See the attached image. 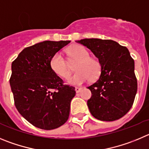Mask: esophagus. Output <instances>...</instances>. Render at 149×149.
Segmentation results:
<instances>
[{"label": "esophagus", "mask_w": 149, "mask_h": 149, "mask_svg": "<svg viewBox=\"0 0 149 149\" xmlns=\"http://www.w3.org/2000/svg\"><path fill=\"white\" fill-rule=\"evenodd\" d=\"M81 89H82V88H79V87H76V88H75V91H76V93H79V92H80V91H81Z\"/></svg>", "instance_id": "esophagus-1"}]
</instances>
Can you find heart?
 <instances>
[{"label":"heart","instance_id":"heart-1","mask_svg":"<svg viewBox=\"0 0 149 149\" xmlns=\"http://www.w3.org/2000/svg\"><path fill=\"white\" fill-rule=\"evenodd\" d=\"M70 61H77L75 65L76 73L68 79V83L74 85L81 84L88 80L94 81L101 74V65L97 59L90 57L89 52L81 45H73L67 49ZM50 67L60 77L67 79L70 75L69 64L60 53L53 55Z\"/></svg>","mask_w":149,"mask_h":149}]
</instances>
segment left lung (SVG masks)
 I'll list each match as a JSON object with an SVG mask.
<instances>
[{"instance_id":"1","label":"left lung","mask_w":149,"mask_h":149,"mask_svg":"<svg viewBox=\"0 0 149 149\" xmlns=\"http://www.w3.org/2000/svg\"><path fill=\"white\" fill-rule=\"evenodd\" d=\"M77 43L87 47L99 58L101 74L88 87L90 112L102 121H114L128 113L137 91L134 61L128 49L112 40L84 38Z\"/></svg>"}]
</instances>
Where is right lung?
<instances>
[{
    "label": "right lung",
    "instance_id": "1",
    "mask_svg": "<svg viewBox=\"0 0 149 149\" xmlns=\"http://www.w3.org/2000/svg\"><path fill=\"white\" fill-rule=\"evenodd\" d=\"M70 41H45L24 49L12 63L9 84L21 116L41 129L52 130L68 120L75 88L52 70L53 55Z\"/></svg>",
    "mask_w": 149,
    "mask_h": 149
}]
</instances>
